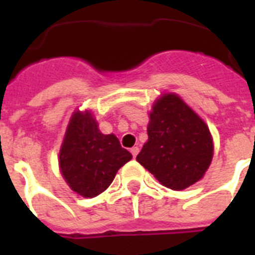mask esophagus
I'll list each match as a JSON object with an SVG mask.
<instances>
[{
    "label": "esophagus",
    "instance_id": "esophagus-1",
    "mask_svg": "<svg viewBox=\"0 0 255 255\" xmlns=\"http://www.w3.org/2000/svg\"><path fill=\"white\" fill-rule=\"evenodd\" d=\"M130 152H131V154H132V157H136V155H138V153H139V147H132L131 149H130Z\"/></svg>",
    "mask_w": 255,
    "mask_h": 255
}]
</instances>
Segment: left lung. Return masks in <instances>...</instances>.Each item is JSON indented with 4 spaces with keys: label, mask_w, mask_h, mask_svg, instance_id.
I'll list each match as a JSON object with an SVG mask.
<instances>
[{
    "label": "left lung",
    "mask_w": 255,
    "mask_h": 255,
    "mask_svg": "<svg viewBox=\"0 0 255 255\" xmlns=\"http://www.w3.org/2000/svg\"><path fill=\"white\" fill-rule=\"evenodd\" d=\"M213 143L208 126L176 94L153 105L148 141L136 161L166 188L182 190L199 181L211 164Z\"/></svg>",
    "instance_id": "1"
}]
</instances>
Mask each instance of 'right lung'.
Wrapping results in <instances>:
<instances>
[{
    "label": "right lung",
    "instance_id": "1",
    "mask_svg": "<svg viewBox=\"0 0 255 255\" xmlns=\"http://www.w3.org/2000/svg\"><path fill=\"white\" fill-rule=\"evenodd\" d=\"M132 158L114 134L100 131L89 112L73 115L60 150V168L78 194L93 198L114 181L116 172Z\"/></svg>",
    "mask_w": 255,
    "mask_h": 255
}]
</instances>
